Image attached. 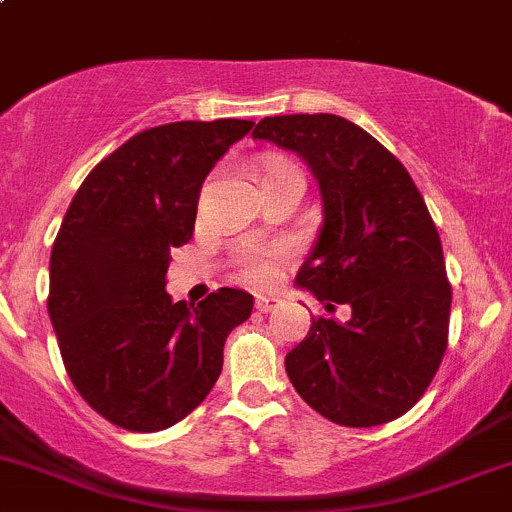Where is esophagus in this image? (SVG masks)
<instances>
[{"label":"esophagus","instance_id":"obj_1","mask_svg":"<svg viewBox=\"0 0 512 512\" xmlns=\"http://www.w3.org/2000/svg\"><path fill=\"white\" fill-rule=\"evenodd\" d=\"M279 301L277 296H257V301H255V308L260 313H272V311H277L279 308Z\"/></svg>","mask_w":512,"mask_h":512}]
</instances>
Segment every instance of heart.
Returning a JSON list of instances; mask_svg holds the SVG:
<instances>
[{
	"label": "heart",
	"mask_w": 512,
	"mask_h": 512,
	"mask_svg": "<svg viewBox=\"0 0 512 512\" xmlns=\"http://www.w3.org/2000/svg\"><path fill=\"white\" fill-rule=\"evenodd\" d=\"M279 172H299L296 167L277 162L267 170V174H279ZM279 260H282V250L279 247H250L240 257V265H243V277L252 284H269L277 277Z\"/></svg>",
	"instance_id": "b5f03b06"
}]
</instances>
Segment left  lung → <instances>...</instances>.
I'll return each instance as SVG.
<instances>
[{
  "label": "left lung",
  "mask_w": 512,
  "mask_h": 512,
  "mask_svg": "<svg viewBox=\"0 0 512 512\" xmlns=\"http://www.w3.org/2000/svg\"><path fill=\"white\" fill-rule=\"evenodd\" d=\"M291 150L320 189L323 223L296 286L333 313L284 359L313 411L372 428L411 411L447 350L452 286L428 206L406 167L335 114L267 116L252 131Z\"/></svg>",
  "instance_id": "8db88e82"
}]
</instances>
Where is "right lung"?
<instances>
[{"mask_svg":"<svg viewBox=\"0 0 512 512\" xmlns=\"http://www.w3.org/2000/svg\"><path fill=\"white\" fill-rule=\"evenodd\" d=\"M243 119L148 128L77 189L50 252L48 316L65 369L101 418L133 432L172 428L209 396L223 345L252 313L243 289L172 301V247L189 243L201 184Z\"/></svg>","mask_w":512,"mask_h":512,"instance_id":"obj_1","label":"right lung"}]
</instances>
